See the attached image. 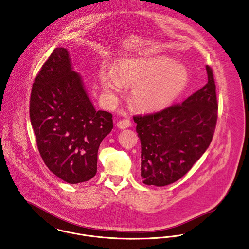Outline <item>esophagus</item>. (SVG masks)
Returning a JSON list of instances; mask_svg holds the SVG:
<instances>
[{"instance_id": "34e87169", "label": "esophagus", "mask_w": 249, "mask_h": 249, "mask_svg": "<svg viewBox=\"0 0 249 249\" xmlns=\"http://www.w3.org/2000/svg\"><path fill=\"white\" fill-rule=\"evenodd\" d=\"M132 125V122L130 119H123V120H119L117 122V126L119 129H126V128H129L131 127Z\"/></svg>"}]
</instances>
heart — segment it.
Here are the masks:
<instances>
[{
  "instance_id": "b5f03b06",
  "label": "heart",
  "mask_w": 249,
  "mask_h": 249,
  "mask_svg": "<svg viewBox=\"0 0 249 249\" xmlns=\"http://www.w3.org/2000/svg\"><path fill=\"white\" fill-rule=\"evenodd\" d=\"M100 79L108 95L118 93L121 83L133 85L132 103L144 110H158L173 103L186 88L189 72L173 59L155 56L126 59L116 70L103 65Z\"/></svg>"
}]
</instances>
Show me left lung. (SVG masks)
Segmentation results:
<instances>
[{"mask_svg":"<svg viewBox=\"0 0 249 249\" xmlns=\"http://www.w3.org/2000/svg\"><path fill=\"white\" fill-rule=\"evenodd\" d=\"M208 82L182 103L133 116L141 142V178L165 186L185 175L209 147L217 122L218 103L213 70Z\"/></svg>","mask_w":249,"mask_h":249,"instance_id":"8db88e82","label":"left lung"}]
</instances>
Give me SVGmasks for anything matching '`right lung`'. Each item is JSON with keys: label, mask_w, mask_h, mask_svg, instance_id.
<instances>
[{"label": "right lung", "mask_w": 249, "mask_h": 249, "mask_svg": "<svg viewBox=\"0 0 249 249\" xmlns=\"http://www.w3.org/2000/svg\"><path fill=\"white\" fill-rule=\"evenodd\" d=\"M112 117L95 110L68 51L54 49L35 78L30 99L31 124L47 167L68 183L91 179Z\"/></svg>", "instance_id": "1"}]
</instances>
